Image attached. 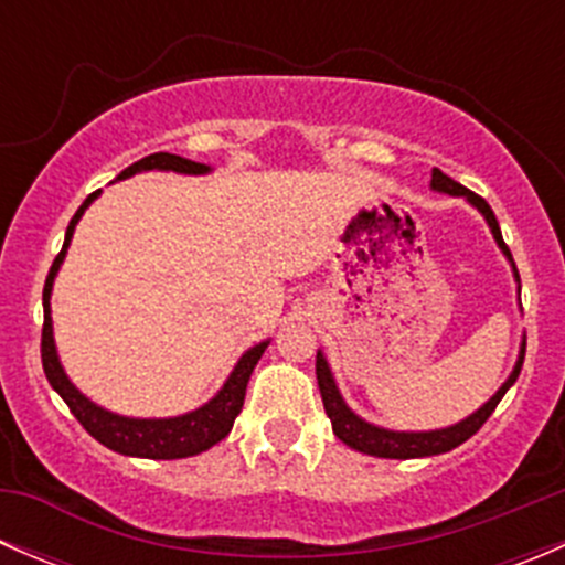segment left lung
<instances>
[{
	"label": "left lung",
	"instance_id": "1",
	"mask_svg": "<svg viewBox=\"0 0 565 565\" xmlns=\"http://www.w3.org/2000/svg\"><path fill=\"white\" fill-rule=\"evenodd\" d=\"M431 188H435V191H443V193H451V196H465L467 202L476 204V207L483 213V218H487V224H489V230H492L498 246L503 248V254L511 259V250L503 243L498 218H494V213H492V207L487 204V199H481L478 193L467 191L461 182L451 180L448 174H443L440 169H435V172H431ZM516 281H520V276H516ZM522 361H525V344H522L520 361H516L514 372H511V377L505 380L503 388L494 393V396L489 398L481 409H476L470 418L459 420L457 426H448V429H437V431H388V429H380V426L366 424L363 418H358V415L344 404L339 388H335L333 377H330L328 361L322 358V352H317V383H319V393H322L324 413H328L330 424H333V435L339 437L341 443H347V446L355 448V451H361V454H372V457L418 459V457H435V454L454 451V448L461 446V443L470 440V437L476 435L483 424H487V418L494 413V407H498L500 398L505 396V391L516 383V377H520V372H522Z\"/></svg>",
	"mask_w": 565,
	"mask_h": 565
}]
</instances>
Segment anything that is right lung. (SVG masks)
<instances>
[{
  "label": "right lung",
  "instance_id": "1",
  "mask_svg": "<svg viewBox=\"0 0 565 565\" xmlns=\"http://www.w3.org/2000/svg\"><path fill=\"white\" fill-rule=\"evenodd\" d=\"M150 169H167V172H182V174H204L210 172V167L196 161H188V158L172 156V152H152V156L141 158L134 167H128L122 177H130L136 172H150ZM100 191L89 193L84 199L82 207L76 210V215L71 218L65 232V246L56 254L54 265H51L49 276H45L43 287V333H40V358H43V372L49 377L51 388L65 398V404L71 407V413L76 415L78 424L89 431L98 443H104L111 451L125 454V457H141V459H185L196 457V454L207 451L215 443L224 440L232 431V424L241 415L243 402H246V385L250 380V372L259 363L262 352H265L267 341L250 347L246 355L237 361L235 372L230 374L224 388L218 391V396L213 402H207L204 407L193 409V413L180 415V418H158V420H145V418H122V415H114L108 409L98 407V404L89 402L87 396L76 391V385L65 377L60 366V358H56L54 335H51V284H54L56 270H60L62 259H65V250L71 246L73 230H76L78 218L84 215V210L93 204V199Z\"/></svg>",
  "mask_w": 565,
  "mask_h": 565
}]
</instances>
